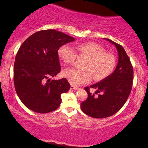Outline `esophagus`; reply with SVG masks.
<instances>
[{"mask_svg": "<svg viewBox=\"0 0 148 148\" xmlns=\"http://www.w3.org/2000/svg\"><path fill=\"white\" fill-rule=\"evenodd\" d=\"M71 89H73V90H78V89H79V87H77V86H73V85H72V86H71Z\"/></svg>", "mask_w": 148, "mask_h": 148, "instance_id": "1", "label": "esophagus"}]
</instances>
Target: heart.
Returning <instances> with one entry per match:
<instances>
[{
  "mask_svg": "<svg viewBox=\"0 0 148 148\" xmlns=\"http://www.w3.org/2000/svg\"><path fill=\"white\" fill-rule=\"evenodd\" d=\"M79 56L87 57L85 61L84 69L79 70L74 68L63 71L62 76L72 85L88 84L92 77L95 81L104 79L114 70L115 58L113 54L106 53L104 48L95 42H86L76 47ZM58 55L64 63H74L76 60V53L67 45L61 46L58 50Z\"/></svg>",
  "mask_w": 148,
  "mask_h": 148,
  "instance_id": "b5f03b06",
  "label": "heart"
}]
</instances>
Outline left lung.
<instances>
[{"label":"left lung","instance_id":"1","mask_svg":"<svg viewBox=\"0 0 148 148\" xmlns=\"http://www.w3.org/2000/svg\"><path fill=\"white\" fill-rule=\"evenodd\" d=\"M115 46L118 52V63L111 75L85 90L88 96L81 103L84 113L94 118H105L116 113L124 106L132 88L134 70L130 58L121 45L106 39ZM90 88L96 92L92 94ZM100 93L97 96L94 95Z\"/></svg>","mask_w":148,"mask_h":148}]
</instances>
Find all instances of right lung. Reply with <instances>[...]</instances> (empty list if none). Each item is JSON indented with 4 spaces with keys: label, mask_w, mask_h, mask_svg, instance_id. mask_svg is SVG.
Here are the masks:
<instances>
[{
    "label": "right lung",
    "mask_w": 148,
    "mask_h": 148,
    "mask_svg": "<svg viewBox=\"0 0 148 148\" xmlns=\"http://www.w3.org/2000/svg\"><path fill=\"white\" fill-rule=\"evenodd\" d=\"M74 38L58 30H40L27 38L18 49L14 64V84L22 103L36 113L55 111L61 94L70 84L65 78L51 80L60 72L58 50Z\"/></svg>",
    "instance_id": "obj_1"
}]
</instances>
